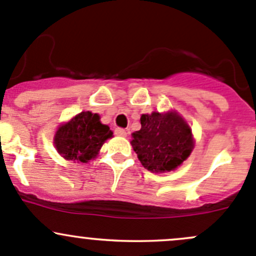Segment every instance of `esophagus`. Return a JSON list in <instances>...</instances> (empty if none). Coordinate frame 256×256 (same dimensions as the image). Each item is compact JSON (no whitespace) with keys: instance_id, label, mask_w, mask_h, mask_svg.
Returning <instances> with one entry per match:
<instances>
[{"instance_id":"1","label":"esophagus","mask_w":256,"mask_h":256,"mask_svg":"<svg viewBox=\"0 0 256 256\" xmlns=\"http://www.w3.org/2000/svg\"><path fill=\"white\" fill-rule=\"evenodd\" d=\"M115 134H116V135H118V136H122V138H125V136L128 135V132H126L125 128H116Z\"/></svg>"}]
</instances>
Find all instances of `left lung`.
<instances>
[{
  "instance_id": "obj_1",
  "label": "left lung",
  "mask_w": 256,
  "mask_h": 256,
  "mask_svg": "<svg viewBox=\"0 0 256 256\" xmlns=\"http://www.w3.org/2000/svg\"><path fill=\"white\" fill-rule=\"evenodd\" d=\"M141 128L131 144L142 166L154 174L174 171L194 147L192 130L176 112L141 115Z\"/></svg>"
}]
</instances>
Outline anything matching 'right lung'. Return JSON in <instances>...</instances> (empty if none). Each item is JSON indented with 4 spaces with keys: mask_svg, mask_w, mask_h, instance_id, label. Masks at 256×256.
Here are the masks:
<instances>
[{
    "mask_svg": "<svg viewBox=\"0 0 256 256\" xmlns=\"http://www.w3.org/2000/svg\"><path fill=\"white\" fill-rule=\"evenodd\" d=\"M112 131L100 121L98 114L82 112L58 128L54 146L63 158L86 164L95 158Z\"/></svg>",
    "mask_w": 256,
    "mask_h": 256,
    "instance_id": "right-lung-1",
    "label": "right lung"
}]
</instances>
